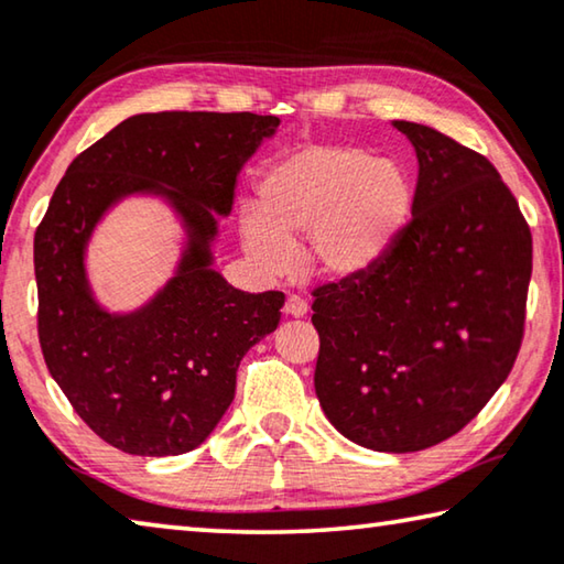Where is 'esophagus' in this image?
<instances>
[{"mask_svg": "<svg viewBox=\"0 0 564 564\" xmlns=\"http://www.w3.org/2000/svg\"><path fill=\"white\" fill-rule=\"evenodd\" d=\"M283 311H285V314H289V316H293V318H301V316L308 314V303L303 301L301 296H291L289 301H285Z\"/></svg>", "mask_w": 564, "mask_h": 564, "instance_id": "34e87169", "label": "esophagus"}]
</instances>
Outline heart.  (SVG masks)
Wrapping results in <instances>:
<instances>
[{
	"label": "heart",
	"mask_w": 564,
	"mask_h": 564,
	"mask_svg": "<svg viewBox=\"0 0 564 564\" xmlns=\"http://www.w3.org/2000/svg\"><path fill=\"white\" fill-rule=\"evenodd\" d=\"M409 205V183L394 163L359 148L314 145L261 175L258 208L240 210V246L258 271L283 275L293 265L291 243L308 236L311 271L354 279L387 253Z\"/></svg>",
	"instance_id": "b5f03b06"
}]
</instances>
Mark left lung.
Segmentation results:
<instances>
[{"instance_id":"left-lung-1","label":"left lung","mask_w":564,"mask_h":564,"mask_svg":"<svg viewBox=\"0 0 564 564\" xmlns=\"http://www.w3.org/2000/svg\"><path fill=\"white\" fill-rule=\"evenodd\" d=\"M419 177L409 226L377 265L318 285L316 397L346 440L419 452L467 426L522 344L532 236L485 155L394 120Z\"/></svg>"}]
</instances>
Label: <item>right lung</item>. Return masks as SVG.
Segmentation results:
<instances>
[{"instance_id": "add662e5", "label": "right lung", "mask_w": 564, "mask_h": 564, "mask_svg": "<svg viewBox=\"0 0 564 564\" xmlns=\"http://www.w3.org/2000/svg\"><path fill=\"white\" fill-rule=\"evenodd\" d=\"M281 120L253 112H142L69 163L34 234L40 346L52 379L93 432L138 457L200 446L236 397L238 364L281 321L283 293H246L213 268L218 216L238 173ZM153 194L186 234L173 280L112 315L86 279L96 223Z\"/></svg>"}]
</instances>
